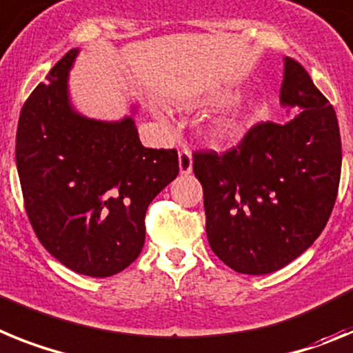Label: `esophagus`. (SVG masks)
I'll return each instance as SVG.
<instances>
[{"label": "esophagus", "instance_id": "esophagus-1", "mask_svg": "<svg viewBox=\"0 0 353 353\" xmlns=\"http://www.w3.org/2000/svg\"><path fill=\"white\" fill-rule=\"evenodd\" d=\"M194 168V159H192V151L190 149H181L179 151V172L188 176Z\"/></svg>", "mask_w": 353, "mask_h": 353}]
</instances>
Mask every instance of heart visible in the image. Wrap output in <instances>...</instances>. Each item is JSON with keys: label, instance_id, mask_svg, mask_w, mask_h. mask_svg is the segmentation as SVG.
<instances>
[{"label": "heart", "instance_id": "1", "mask_svg": "<svg viewBox=\"0 0 353 353\" xmlns=\"http://www.w3.org/2000/svg\"><path fill=\"white\" fill-rule=\"evenodd\" d=\"M249 128V113L241 106H232L211 119L206 134L214 145H231L238 142Z\"/></svg>", "mask_w": 353, "mask_h": 353}]
</instances>
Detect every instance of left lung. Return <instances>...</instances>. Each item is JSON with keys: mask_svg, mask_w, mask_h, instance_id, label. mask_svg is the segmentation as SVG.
<instances>
[{"mask_svg": "<svg viewBox=\"0 0 353 353\" xmlns=\"http://www.w3.org/2000/svg\"><path fill=\"white\" fill-rule=\"evenodd\" d=\"M281 104L300 113L286 124L257 122L223 154L194 152L210 247L240 274H272L305 252L338 197V117L293 58H284Z\"/></svg>", "mask_w": 353, "mask_h": 353, "instance_id": "obj_1", "label": "left lung"}]
</instances>
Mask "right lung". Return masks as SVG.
<instances>
[{"label": "right lung", "mask_w": 353, "mask_h": 353, "mask_svg": "<svg viewBox=\"0 0 353 353\" xmlns=\"http://www.w3.org/2000/svg\"><path fill=\"white\" fill-rule=\"evenodd\" d=\"M70 49L21 110L15 163L37 238L76 274L110 277L140 256L145 211L179 174L176 149H149L131 117L87 119L70 106Z\"/></svg>", "instance_id": "right-lung-1"}]
</instances>
